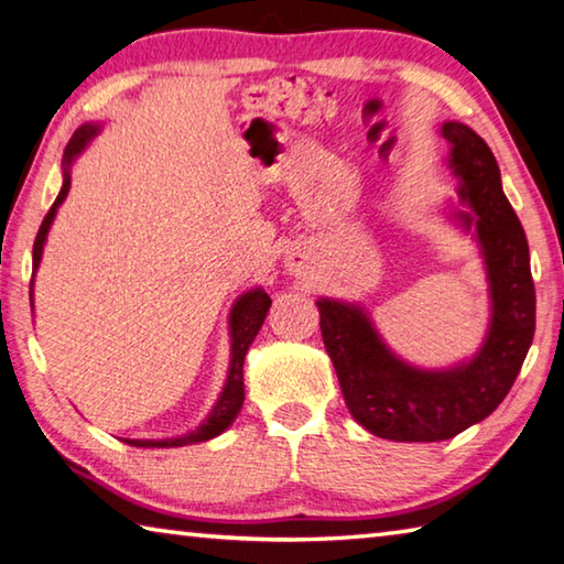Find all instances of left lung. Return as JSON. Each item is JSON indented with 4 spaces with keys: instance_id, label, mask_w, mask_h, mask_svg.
<instances>
[{
    "instance_id": "obj_1",
    "label": "left lung",
    "mask_w": 564,
    "mask_h": 564,
    "mask_svg": "<svg viewBox=\"0 0 564 564\" xmlns=\"http://www.w3.org/2000/svg\"><path fill=\"white\" fill-rule=\"evenodd\" d=\"M460 199L484 247L494 321L486 345L468 365L448 372L414 370L387 350L355 305L317 301L325 350L350 414L367 432L392 442H444L486 419L503 402L535 335V283L525 231L500 187L494 152L474 130L444 122Z\"/></svg>"
}]
</instances>
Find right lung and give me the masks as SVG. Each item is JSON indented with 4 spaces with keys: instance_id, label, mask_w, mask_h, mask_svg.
<instances>
[{
    "instance_id": "right-lung-1",
    "label": "right lung",
    "mask_w": 564,
    "mask_h": 564,
    "mask_svg": "<svg viewBox=\"0 0 564 564\" xmlns=\"http://www.w3.org/2000/svg\"><path fill=\"white\" fill-rule=\"evenodd\" d=\"M96 126H84L80 130L74 132V138L68 140L66 145V165H70V160H74L80 150H84L86 142L96 135ZM70 187V177H68V167L64 172V187H61L56 202L51 204V209L46 212L44 221H41L39 234L34 239V271L39 269V261H41V249H44V241H46V234L51 221L56 217V207L61 202L66 199ZM271 308V299L269 293H263L261 289L249 291L247 295H241L234 305L231 311V367H229V380L227 387H224V392L219 397L217 406L212 409V414L207 422H204L197 432H192L187 436H180V438H165V442H142V438H126V444L130 446H142V448H165V446H187V444H197V442H207V438H214L217 434H221L224 429H227L234 419H237L239 409L243 404V357H247L249 345L253 343L256 333L261 330V325L265 321V313Z\"/></svg>"
}]
</instances>
